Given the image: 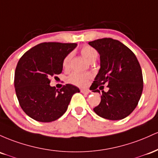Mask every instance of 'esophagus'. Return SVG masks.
Listing matches in <instances>:
<instances>
[{
  "instance_id": "1",
  "label": "esophagus",
  "mask_w": 158,
  "mask_h": 158,
  "mask_svg": "<svg viewBox=\"0 0 158 158\" xmlns=\"http://www.w3.org/2000/svg\"><path fill=\"white\" fill-rule=\"evenodd\" d=\"M81 93L84 94H89L90 93V90L88 89H81Z\"/></svg>"
}]
</instances>
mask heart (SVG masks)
<instances>
[{
	"label": "heart",
	"instance_id": "obj_1",
	"mask_svg": "<svg viewBox=\"0 0 158 158\" xmlns=\"http://www.w3.org/2000/svg\"><path fill=\"white\" fill-rule=\"evenodd\" d=\"M81 54L86 60H88L90 63L95 61V60L98 57V52L95 48L91 46L85 45L81 48ZM71 59H72V54H67L63 60V68L67 69L69 68ZM91 74L89 73H83V72H74L72 73L69 77V81L71 84L77 86H85L88 83V81L91 78Z\"/></svg>",
	"mask_w": 158,
	"mask_h": 158
}]
</instances>
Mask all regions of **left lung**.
<instances>
[{
    "label": "left lung",
    "instance_id": "obj_1",
    "mask_svg": "<svg viewBox=\"0 0 158 158\" xmlns=\"http://www.w3.org/2000/svg\"><path fill=\"white\" fill-rule=\"evenodd\" d=\"M100 55L101 68L92 84L100 93V104L93 109L101 117L120 120L127 117L137 106L143 89V73L137 58L119 41L104 38L89 42ZM107 84V92L103 85Z\"/></svg>",
    "mask_w": 158,
    "mask_h": 158
}]
</instances>
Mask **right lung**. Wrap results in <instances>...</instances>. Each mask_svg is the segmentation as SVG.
Masks as SVG:
<instances>
[{"mask_svg": "<svg viewBox=\"0 0 158 158\" xmlns=\"http://www.w3.org/2000/svg\"><path fill=\"white\" fill-rule=\"evenodd\" d=\"M77 46L75 43L43 42L27 51L15 69L14 85L22 109L38 122H51L66 111L72 95L80 89L65 84L57 89L51 86V77L63 71V60Z\"/></svg>", "mask_w": 158, "mask_h": 158, "instance_id": "right-lung-1", "label": "right lung"}]
</instances>
